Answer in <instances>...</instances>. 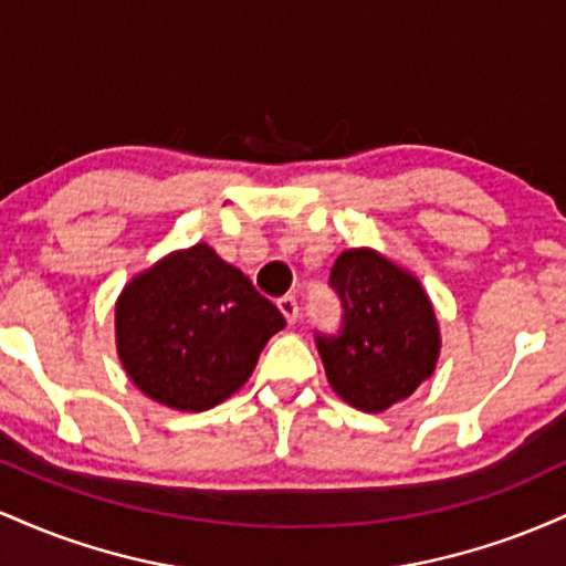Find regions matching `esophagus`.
Segmentation results:
<instances>
[{"mask_svg": "<svg viewBox=\"0 0 566 566\" xmlns=\"http://www.w3.org/2000/svg\"><path fill=\"white\" fill-rule=\"evenodd\" d=\"M279 311H282L284 319H287V324H295L297 316H301V308H297V301L292 295L279 297Z\"/></svg>", "mask_w": 566, "mask_h": 566, "instance_id": "obj_1", "label": "esophagus"}]
</instances>
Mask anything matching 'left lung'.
<instances>
[{
  "label": "left lung",
  "instance_id": "obj_1",
  "mask_svg": "<svg viewBox=\"0 0 566 566\" xmlns=\"http://www.w3.org/2000/svg\"><path fill=\"white\" fill-rule=\"evenodd\" d=\"M340 295V335H316L329 386L361 412H386L437 369L441 333L420 279L373 247L337 255L329 274Z\"/></svg>",
  "mask_w": 566,
  "mask_h": 566
}]
</instances>
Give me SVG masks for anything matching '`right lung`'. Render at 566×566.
Returning <instances> with one entry per match:
<instances>
[{
  "label": "right lung",
  "instance_id": "obj_1",
  "mask_svg": "<svg viewBox=\"0 0 566 566\" xmlns=\"http://www.w3.org/2000/svg\"><path fill=\"white\" fill-rule=\"evenodd\" d=\"M284 316L237 265L199 242L159 258L116 297V354L148 399L201 412L250 380Z\"/></svg>",
  "mask_w": 566,
  "mask_h": 566
}]
</instances>
